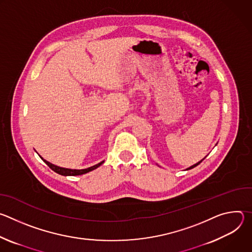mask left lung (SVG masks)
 I'll return each mask as SVG.
<instances>
[{"instance_id": "left-lung-1", "label": "left lung", "mask_w": 252, "mask_h": 252, "mask_svg": "<svg viewBox=\"0 0 252 252\" xmlns=\"http://www.w3.org/2000/svg\"><path fill=\"white\" fill-rule=\"evenodd\" d=\"M203 159H204V158H203ZM203 159H202V160H203ZM202 160H200V161H199V162H197V163H195V164H193V165H192V166H190V167H189V168H188V169H191V168H193V167H195V166H196V165H198V164H199V163H200V162H201V161H202Z\"/></svg>"}]
</instances>
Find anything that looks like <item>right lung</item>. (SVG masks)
I'll return each instance as SVG.
<instances>
[{
	"instance_id": "add662e5",
	"label": "right lung",
	"mask_w": 252,
	"mask_h": 252,
	"mask_svg": "<svg viewBox=\"0 0 252 252\" xmlns=\"http://www.w3.org/2000/svg\"><path fill=\"white\" fill-rule=\"evenodd\" d=\"M43 160L48 164V166L52 170H54L55 172H57V173H59L61 175H81V174H85V173H87L89 171H92V170L95 169L96 167H98L100 164H102L104 162V160L100 161L99 163H97L95 165H93V166H91L89 168H85V169H68V168H63V167H60V166H57L55 164H52V163H50L49 161H47L45 159H43Z\"/></svg>"
}]
</instances>
